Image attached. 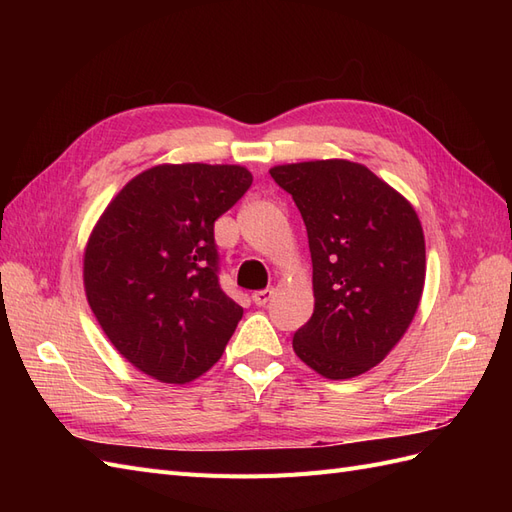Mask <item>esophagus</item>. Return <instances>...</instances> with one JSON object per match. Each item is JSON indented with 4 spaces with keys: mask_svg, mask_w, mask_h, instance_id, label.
<instances>
[{
    "mask_svg": "<svg viewBox=\"0 0 512 512\" xmlns=\"http://www.w3.org/2000/svg\"><path fill=\"white\" fill-rule=\"evenodd\" d=\"M271 297H273V290H271V288H265V290H256V292L252 294V301H254L258 307H262V305H267V303L271 301Z\"/></svg>",
    "mask_w": 512,
    "mask_h": 512,
    "instance_id": "1",
    "label": "esophagus"
}]
</instances>
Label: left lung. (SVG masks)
<instances>
[{
	"label": "left lung",
	"mask_w": 512,
	"mask_h": 512,
	"mask_svg": "<svg viewBox=\"0 0 512 512\" xmlns=\"http://www.w3.org/2000/svg\"><path fill=\"white\" fill-rule=\"evenodd\" d=\"M269 173L301 211L314 267V314L292 348L324 378L361 376L393 350L421 301L418 215L356 162H299Z\"/></svg>",
	"instance_id": "8db88e82"
}]
</instances>
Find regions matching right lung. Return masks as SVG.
<instances>
[{
    "label": "right lung",
    "mask_w": 512,
    "mask_h": 512,
    "mask_svg": "<svg viewBox=\"0 0 512 512\" xmlns=\"http://www.w3.org/2000/svg\"><path fill=\"white\" fill-rule=\"evenodd\" d=\"M250 185L243 166H153L91 232L83 267L91 312L143 374L185 384L222 356L243 307L220 286L213 224Z\"/></svg>",
    "instance_id": "obj_1"
}]
</instances>
